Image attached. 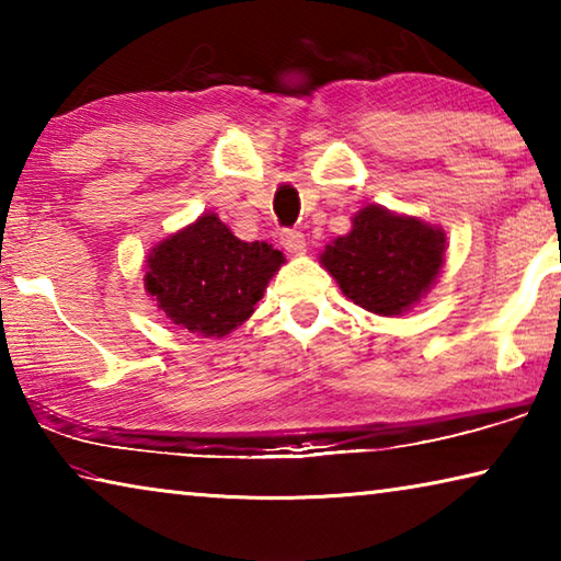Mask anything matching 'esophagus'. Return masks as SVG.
Returning <instances> with one entry per match:
<instances>
[{"label": "esophagus", "mask_w": 561, "mask_h": 561, "mask_svg": "<svg viewBox=\"0 0 561 561\" xmlns=\"http://www.w3.org/2000/svg\"><path fill=\"white\" fill-rule=\"evenodd\" d=\"M279 242H282L284 250L294 252V254H299V252L307 250V240H304V234L299 230H282L279 232Z\"/></svg>", "instance_id": "34e87169"}]
</instances>
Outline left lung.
Segmentation results:
<instances>
[{
  "mask_svg": "<svg viewBox=\"0 0 561 561\" xmlns=\"http://www.w3.org/2000/svg\"><path fill=\"white\" fill-rule=\"evenodd\" d=\"M351 232L321 252V264L344 297L381 317H398L425 297L445 264L440 227L366 205Z\"/></svg>",
  "mask_w": 561,
  "mask_h": 561,
  "instance_id": "1",
  "label": "left lung"
}]
</instances>
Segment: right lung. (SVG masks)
<instances>
[{"instance_id": "obj_1", "label": "right lung", "mask_w": 561, "mask_h": 561, "mask_svg": "<svg viewBox=\"0 0 561 561\" xmlns=\"http://www.w3.org/2000/svg\"><path fill=\"white\" fill-rule=\"evenodd\" d=\"M284 254L267 242H242L205 213L158 242L146 260V289L158 309L197 336H227L252 317Z\"/></svg>"}]
</instances>
